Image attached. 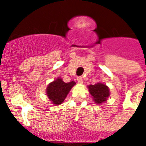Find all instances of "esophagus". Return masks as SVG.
Returning <instances> with one entry per match:
<instances>
[{
	"instance_id": "34e87169",
	"label": "esophagus",
	"mask_w": 146,
	"mask_h": 146,
	"mask_svg": "<svg viewBox=\"0 0 146 146\" xmlns=\"http://www.w3.org/2000/svg\"><path fill=\"white\" fill-rule=\"evenodd\" d=\"M76 80H77V82L79 83V84H83V78L81 76L77 77V78H76Z\"/></svg>"
}]
</instances>
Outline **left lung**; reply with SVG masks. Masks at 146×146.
I'll list each match as a JSON object with an SVG mask.
<instances>
[{"instance_id": "obj_1", "label": "left lung", "mask_w": 146, "mask_h": 146, "mask_svg": "<svg viewBox=\"0 0 146 146\" xmlns=\"http://www.w3.org/2000/svg\"><path fill=\"white\" fill-rule=\"evenodd\" d=\"M89 93L92 96V99L96 104H102L107 101V98L110 97V88L107 85L101 82H98L95 84H90L88 86Z\"/></svg>"}]
</instances>
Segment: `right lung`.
<instances>
[{"instance_id": "add662e5", "label": "right lung", "mask_w": 146, "mask_h": 146, "mask_svg": "<svg viewBox=\"0 0 146 146\" xmlns=\"http://www.w3.org/2000/svg\"><path fill=\"white\" fill-rule=\"evenodd\" d=\"M76 84L74 81L65 83L61 77H57L51 82L46 88V94L49 100L54 106L63 103L70 90Z\"/></svg>"}]
</instances>
